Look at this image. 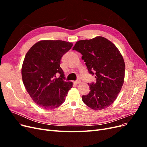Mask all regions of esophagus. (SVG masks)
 I'll return each mask as SVG.
<instances>
[{
    "label": "esophagus",
    "instance_id": "obj_1",
    "mask_svg": "<svg viewBox=\"0 0 147 147\" xmlns=\"http://www.w3.org/2000/svg\"><path fill=\"white\" fill-rule=\"evenodd\" d=\"M73 83H74V84H79L80 83V80H78L75 81V82H74Z\"/></svg>",
    "mask_w": 147,
    "mask_h": 147
}]
</instances>
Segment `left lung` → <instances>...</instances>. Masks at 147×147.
<instances>
[{"mask_svg": "<svg viewBox=\"0 0 147 147\" xmlns=\"http://www.w3.org/2000/svg\"><path fill=\"white\" fill-rule=\"evenodd\" d=\"M73 50L82 55L88 72L95 75L96 83H88L90 91L82 100L93 110L107 108L117 99L124 83L125 64L114 44L103 37L82 40Z\"/></svg>", "mask_w": 147, "mask_h": 147, "instance_id": "obj_1", "label": "left lung"}]
</instances>
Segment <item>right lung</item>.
I'll return each instance as SVG.
<instances>
[{"label": "right lung", "instance_id": "1", "mask_svg": "<svg viewBox=\"0 0 147 147\" xmlns=\"http://www.w3.org/2000/svg\"><path fill=\"white\" fill-rule=\"evenodd\" d=\"M72 45L63 40H47L34 44L26 53L21 69L24 85L34 102L44 109L59 107L72 88V82L64 80L60 67L61 57Z\"/></svg>", "mask_w": 147, "mask_h": 147}]
</instances>
